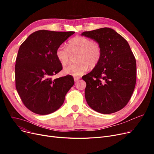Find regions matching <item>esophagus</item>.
I'll use <instances>...</instances> for the list:
<instances>
[{"label": "esophagus", "instance_id": "34e87169", "mask_svg": "<svg viewBox=\"0 0 154 154\" xmlns=\"http://www.w3.org/2000/svg\"><path fill=\"white\" fill-rule=\"evenodd\" d=\"M74 79V81L75 82H77L79 79H80V77H75Z\"/></svg>", "mask_w": 154, "mask_h": 154}]
</instances>
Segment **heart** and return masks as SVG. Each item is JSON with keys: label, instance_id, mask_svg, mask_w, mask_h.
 I'll return each instance as SVG.
<instances>
[{"label": "heart", "instance_id": "b5f03b06", "mask_svg": "<svg viewBox=\"0 0 154 154\" xmlns=\"http://www.w3.org/2000/svg\"><path fill=\"white\" fill-rule=\"evenodd\" d=\"M76 54L77 62L66 67L63 71L67 74L80 76L85 74L88 66L94 68L97 66L101 59L102 49L92 40L78 36L70 40L69 47L60 45L55 52L57 59L63 66L69 63L72 55Z\"/></svg>", "mask_w": 154, "mask_h": 154}]
</instances>
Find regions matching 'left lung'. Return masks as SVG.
Here are the masks:
<instances>
[{
	"label": "left lung",
	"instance_id": "obj_1",
	"mask_svg": "<svg viewBox=\"0 0 154 154\" xmlns=\"http://www.w3.org/2000/svg\"><path fill=\"white\" fill-rule=\"evenodd\" d=\"M100 46L97 66L82 77L87 85L85 99L93 110L112 114L123 109L130 100L136 84V60L127 40L110 28L84 32Z\"/></svg>",
	"mask_w": 154,
	"mask_h": 154
}]
</instances>
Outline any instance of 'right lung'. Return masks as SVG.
Instances as JSON below:
<instances>
[{
    "mask_svg": "<svg viewBox=\"0 0 154 154\" xmlns=\"http://www.w3.org/2000/svg\"><path fill=\"white\" fill-rule=\"evenodd\" d=\"M74 33L40 30L20 46L15 65V87L24 106L35 114L47 115L59 109L74 84L70 75L52 79L62 69L57 48Z\"/></svg>",
    "mask_w": 154,
    "mask_h": 154,
    "instance_id": "obj_1",
    "label": "right lung"
}]
</instances>
